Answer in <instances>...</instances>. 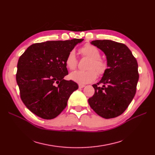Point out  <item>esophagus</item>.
<instances>
[{
  "instance_id": "1",
  "label": "esophagus",
  "mask_w": 155,
  "mask_h": 155,
  "mask_svg": "<svg viewBox=\"0 0 155 155\" xmlns=\"http://www.w3.org/2000/svg\"><path fill=\"white\" fill-rule=\"evenodd\" d=\"M85 87V85H82V84H79V88H83Z\"/></svg>"
}]
</instances>
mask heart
Here are the masks:
<instances>
[{
    "instance_id": "heart-1",
    "label": "heart",
    "mask_w": 155,
    "mask_h": 155,
    "mask_svg": "<svg viewBox=\"0 0 155 155\" xmlns=\"http://www.w3.org/2000/svg\"><path fill=\"white\" fill-rule=\"evenodd\" d=\"M79 52L83 58L89 59L86 66L87 70H78L70 74V78L79 84H86L94 81L98 76L101 77L106 74L108 64L101 58V51L96 46L87 43L79 49ZM65 64L70 70H74L78 67V61L75 51L72 50L68 54Z\"/></svg>"
}]
</instances>
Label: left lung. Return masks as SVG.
<instances>
[{"mask_svg": "<svg viewBox=\"0 0 155 155\" xmlns=\"http://www.w3.org/2000/svg\"><path fill=\"white\" fill-rule=\"evenodd\" d=\"M91 44L106 55L108 70L101 81L92 85L95 92L88 104L102 118H116L124 113L135 96L139 79L137 61L123 43L96 40Z\"/></svg>", "mask_w": 155, "mask_h": 155, "instance_id": "8db88e82", "label": "left lung"}]
</instances>
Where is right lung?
Listing matches in <instances>:
<instances>
[{
	"mask_svg": "<svg viewBox=\"0 0 155 155\" xmlns=\"http://www.w3.org/2000/svg\"><path fill=\"white\" fill-rule=\"evenodd\" d=\"M83 39L51 41L30 46L18 59L16 80L26 107L40 118L57 117L78 88L74 81L63 79L68 74L65 64L68 54Z\"/></svg>",
	"mask_w": 155,
	"mask_h": 155,
	"instance_id": "add662e5",
	"label": "right lung"
}]
</instances>
